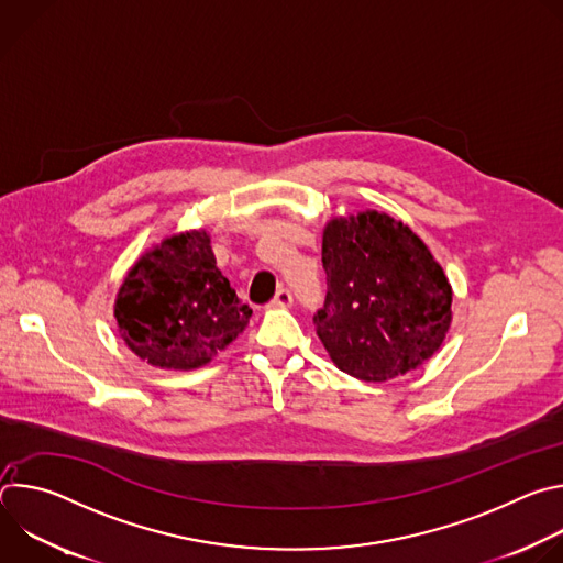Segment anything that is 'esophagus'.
Wrapping results in <instances>:
<instances>
[{
  "mask_svg": "<svg viewBox=\"0 0 563 563\" xmlns=\"http://www.w3.org/2000/svg\"><path fill=\"white\" fill-rule=\"evenodd\" d=\"M291 302H294V298H291L289 289H278L276 296H274V300L269 302V307H272V309H285V307H289Z\"/></svg>",
  "mask_w": 563,
  "mask_h": 563,
  "instance_id": "34e87169",
  "label": "esophagus"
}]
</instances>
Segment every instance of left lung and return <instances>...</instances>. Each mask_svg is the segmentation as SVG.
<instances>
[{
    "label": "left lung",
    "instance_id": "left-lung-1",
    "mask_svg": "<svg viewBox=\"0 0 563 563\" xmlns=\"http://www.w3.org/2000/svg\"><path fill=\"white\" fill-rule=\"evenodd\" d=\"M325 307L316 334L334 365L383 383L421 367L452 325V285L423 240L385 211L334 216L323 229Z\"/></svg>",
    "mask_w": 563,
    "mask_h": 563
}]
</instances>
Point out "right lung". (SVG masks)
<instances>
[{"mask_svg": "<svg viewBox=\"0 0 563 563\" xmlns=\"http://www.w3.org/2000/svg\"><path fill=\"white\" fill-rule=\"evenodd\" d=\"M120 339L159 369H198L245 332L250 305L216 265L207 229L178 231L126 272L113 305Z\"/></svg>", "mask_w": 563, "mask_h": 563, "instance_id": "right-lung-1", "label": "right lung"}]
</instances>
